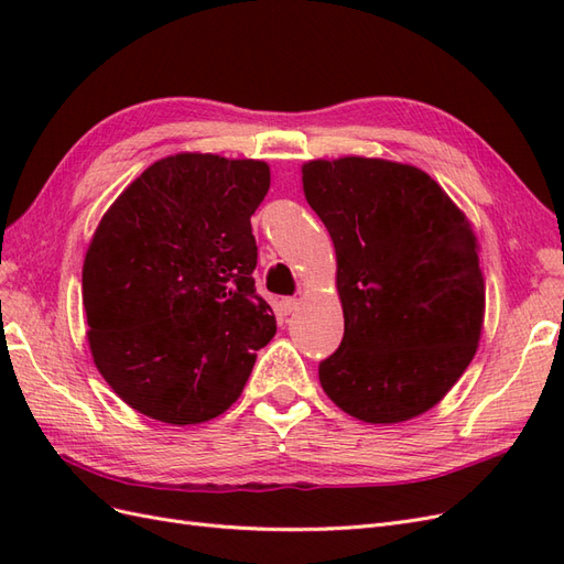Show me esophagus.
<instances>
[{"mask_svg":"<svg viewBox=\"0 0 564 564\" xmlns=\"http://www.w3.org/2000/svg\"><path fill=\"white\" fill-rule=\"evenodd\" d=\"M278 311H280V315H292L294 311H299V299H292V296L280 299Z\"/></svg>","mask_w":564,"mask_h":564,"instance_id":"1","label":"esophagus"}]
</instances>
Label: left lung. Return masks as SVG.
<instances>
[{"label": "left lung", "mask_w": 564, "mask_h": 564, "mask_svg": "<svg viewBox=\"0 0 564 564\" xmlns=\"http://www.w3.org/2000/svg\"><path fill=\"white\" fill-rule=\"evenodd\" d=\"M303 193L336 249L344 340L319 362L329 400L365 423L429 412L470 365L485 278L470 220L412 164L311 160Z\"/></svg>", "instance_id": "obj_1"}]
</instances>
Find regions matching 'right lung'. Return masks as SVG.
<instances>
[{"instance_id":"obj_1","label":"right lung","mask_w":564,"mask_h":564,"mask_svg":"<svg viewBox=\"0 0 564 564\" xmlns=\"http://www.w3.org/2000/svg\"><path fill=\"white\" fill-rule=\"evenodd\" d=\"M270 166L212 152L158 160L100 218L82 268L98 371L131 409L172 425L216 419L275 336L256 294L251 214Z\"/></svg>"}]
</instances>
